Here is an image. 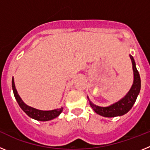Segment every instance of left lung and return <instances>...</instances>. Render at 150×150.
<instances>
[{
    "label": "left lung",
    "mask_w": 150,
    "mask_h": 150,
    "mask_svg": "<svg viewBox=\"0 0 150 150\" xmlns=\"http://www.w3.org/2000/svg\"><path fill=\"white\" fill-rule=\"evenodd\" d=\"M129 55L132 62V68L134 71V82L132 88L123 98L108 107L96 106L89 100L90 106L92 107L93 110L98 115L104 117H115V116H122L132 109L134 104L136 101L137 95L140 93L141 82H140V74L136 67L134 59L132 55Z\"/></svg>",
    "instance_id": "left-lung-1"
}]
</instances>
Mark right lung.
<instances>
[{"label": "right lung", "mask_w": 150, "mask_h": 150, "mask_svg": "<svg viewBox=\"0 0 150 150\" xmlns=\"http://www.w3.org/2000/svg\"><path fill=\"white\" fill-rule=\"evenodd\" d=\"M12 87H13V91L14 96L16 98V100L18 102V105L21 107V109L25 112L26 114L29 117L32 118L34 120H38V121H49L58 117L61 114V112L63 110V107H61L59 109L52 110H40L35 109L31 107H29L27 104H25L22 101L19 95H18V92L16 91V88L14 83V79H12Z\"/></svg>", "instance_id": "obj_1"}]
</instances>
